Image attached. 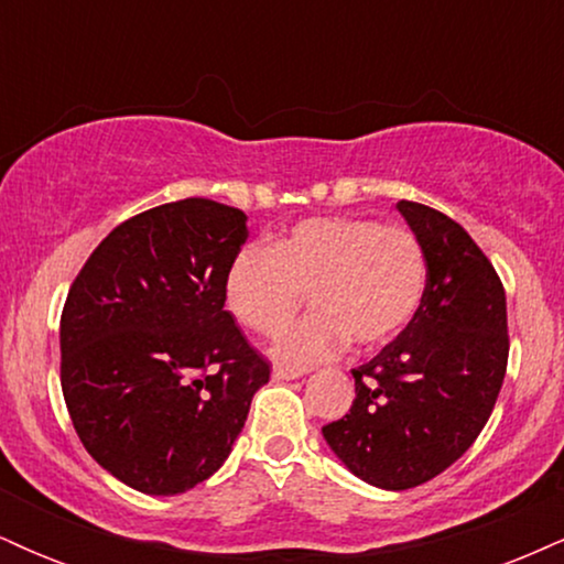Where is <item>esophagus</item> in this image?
<instances>
[{
  "instance_id": "esophagus-1",
  "label": "esophagus",
  "mask_w": 564,
  "mask_h": 564,
  "mask_svg": "<svg viewBox=\"0 0 564 564\" xmlns=\"http://www.w3.org/2000/svg\"><path fill=\"white\" fill-rule=\"evenodd\" d=\"M296 377H302V371H294V368L281 366V364L273 366V379L275 381H289V379H296Z\"/></svg>"
}]
</instances>
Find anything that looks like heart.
I'll use <instances>...</instances> for the list:
<instances>
[{"label": "heart", "instance_id": "heart-1", "mask_svg": "<svg viewBox=\"0 0 564 564\" xmlns=\"http://www.w3.org/2000/svg\"><path fill=\"white\" fill-rule=\"evenodd\" d=\"M424 289L416 232L368 217L304 219L270 249H243L225 283L230 313L257 334L281 332L310 296L315 313L278 345L291 364L328 358L347 339L384 345L419 313Z\"/></svg>", "mask_w": 564, "mask_h": 564}]
</instances>
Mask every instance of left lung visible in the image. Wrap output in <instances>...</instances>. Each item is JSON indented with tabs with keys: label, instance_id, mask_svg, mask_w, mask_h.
<instances>
[{
	"label": "left lung",
	"instance_id": "8db88e82",
	"mask_svg": "<svg viewBox=\"0 0 564 564\" xmlns=\"http://www.w3.org/2000/svg\"><path fill=\"white\" fill-rule=\"evenodd\" d=\"M398 209L424 246L422 307L398 339L352 368L349 413L323 426L347 469L384 490L416 488L469 451L509 360L507 294L480 246L432 206L398 200Z\"/></svg>",
	"mask_w": 564,
	"mask_h": 564
}]
</instances>
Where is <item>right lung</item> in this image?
Here are the masks:
<instances>
[{"instance_id": "right-lung-1", "label": "right lung", "mask_w": 564, "mask_h": 564, "mask_svg": "<svg viewBox=\"0 0 564 564\" xmlns=\"http://www.w3.org/2000/svg\"><path fill=\"white\" fill-rule=\"evenodd\" d=\"M246 215L183 198L124 219L70 283L61 387L89 456L129 488L183 494L223 467L270 364L225 310Z\"/></svg>"}]
</instances>
